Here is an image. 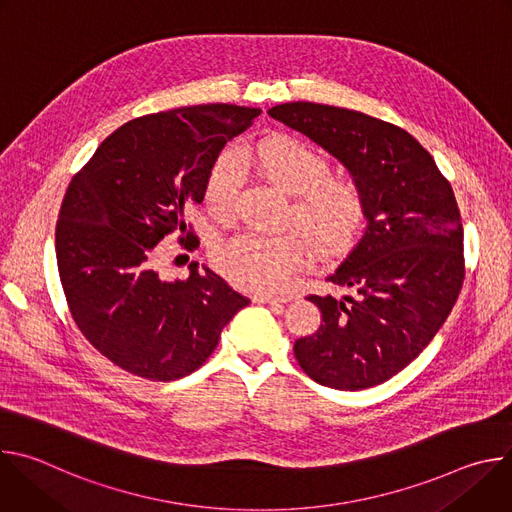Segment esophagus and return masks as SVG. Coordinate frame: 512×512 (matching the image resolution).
<instances>
[{
	"label": "esophagus",
	"instance_id": "esophagus-1",
	"mask_svg": "<svg viewBox=\"0 0 512 512\" xmlns=\"http://www.w3.org/2000/svg\"><path fill=\"white\" fill-rule=\"evenodd\" d=\"M253 302L257 304H269V306H283L287 300L281 296H273V294H255Z\"/></svg>",
	"mask_w": 512,
	"mask_h": 512
}]
</instances>
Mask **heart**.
<instances>
[{
  "label": "heart",
  "mask_w": 512,
  "mask_h": 512,
  "mask_svg": "<svg viewBox=\"0 0 512 512\" xmlns=\"http://www.w3.org/2000/svg\"><path fill=\"white\" fill-rule=\"evenodd\" d=\"M245 158L285 194L294 196L287 218L306 231L320 255L346 249L364 223L360 190L346 180L328 178L330 164L302 139L277 135L263 139ZM241 186L237 156L223 152L206 176V208L227 218L235 210ZM308 257V243L298 231L281 235L241 233L214 249V263L235 285L251 291L279 289Z\"/></svg>",
  "instance_id": "b5f03b06"
}]
</instances>
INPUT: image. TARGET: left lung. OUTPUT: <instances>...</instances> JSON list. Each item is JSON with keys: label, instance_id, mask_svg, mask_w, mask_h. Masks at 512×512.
Listing matches in <instances>:
<instances>
[{"label": "left lung", "instance_id": "1", "mask_svg": "<svg viewBox=\"0 0 512 512\" xmlns=\"http://www.w3.org/2000/svg\"><path fill=\"white\" fill-rule=\"evenodd\" d=\"M334 156L364 200L367 231L326 277L356 296H310L320 328L296 340L320 385L360 391L403 371L450 316L464 281V229L450 182L405 129L360 111L283 103L267 111Z\"/></svg>", "mask_w": 512, "mask_h": 512}]
</instances>
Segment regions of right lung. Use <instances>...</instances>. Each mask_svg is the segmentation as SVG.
Masks as SVG:
<instances>
[{"mask_svg": "<svg viewBox=\"0 0 512 512\" xmlns=\"http://www.w3.org/2000/svg\"><path fill=\"white\" fill-rule=\"evenodd\" d=\"M261 113L225 103L127 121L72 178L56 223V261L72 318L117 367L152 381L190 375L249 306L196 261L184 281L156 269L158 245L182 235L184 208L204 200L212 162ZM187 241H183V235Z\"/></svg>", "mask_w": 512, "mask_h": 512, "instance_id": "add662e5", "label": "right lung"}]
</instances>
